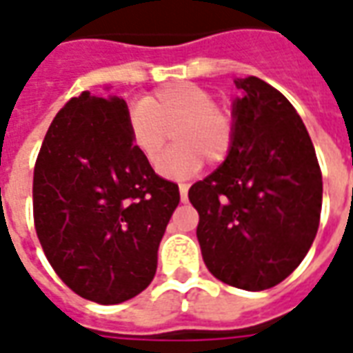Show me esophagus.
Wrapping results in <instances>:
<instances>
[{
	"label": "esophagus",
	"instance_id": "1",
	"mask_svg": "<svg viewBox=\"0 0 353 353\" xmlns=\"http://www.w3.org/2000/svg\"><path fill=\"white\" fill-rule=\"evenodd\" d=\"M187 191H189V185L179 183V196H181V202H185V200H187Z\"/></svg>",
	"mask_w": 353,
	"mask_h": 353
}]
</instances>
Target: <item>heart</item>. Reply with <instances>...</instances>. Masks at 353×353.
<instances>
[{
    "label": "heart",
    "instance_id": "b5f03b06",
    "mask_svg": "<svg viewBox=\"0 0 353 353\" xmlns=\"http://www.w3.org/2000/svg\"><path fill=\"white\" fill-rule=\"evenodd\" d=\"M128 134L143 161L159 168L170 134L177 145L164 159L161 172L168 177L194 174L206 159L219 164L232 151L236 119L214 101V94L194 83H172L128 111Z\"/></svg>",
    "mask_w": 353,
    "mask_h": 353
}]
</instances>
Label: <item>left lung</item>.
I'll return each mask as SVG.
<instances>
[{
    "label": "left lung",
    "mask_w": 353,
    "mask_h": 353,
    "mask_svg": "<svg viewBox=\"0 0 353 353\" xmlns=\"http://www.w3.org/2000/svg\"><path fill=\"white\" fill-rule=\"evenodd\" d=\"M236 139L221 166L189 189L202 259L245 291L278 285L301 265L321 215V170L303 119L259 77L238 79Z\"/></svg>",
    "instance_id": "8db88e82"
}]
</instances>
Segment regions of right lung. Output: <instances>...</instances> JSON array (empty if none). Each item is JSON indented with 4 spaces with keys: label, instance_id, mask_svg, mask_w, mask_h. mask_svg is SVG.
<instances>
[{
    "label": "right lung",
    "instance_id": "right-lung-1",
    "mask_svg": "<svg viewBox=\"0 0 353 353\" xmlns=\"http://www.w3.org/2000/svg\"><path fill=\"white\" fill-rule=\"evenodd\" d=\"M179 189L143 161L121 98H72L50 123L34 168V225L73 293L119 304L157 272Z\"/></svg>",
    "mask_w": 353,
    "mask_h": 353
}]
</instances>
